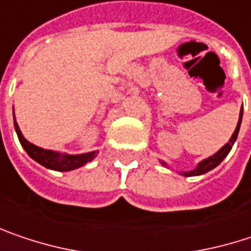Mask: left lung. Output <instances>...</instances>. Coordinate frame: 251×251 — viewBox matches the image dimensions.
<instances>
[{"label":"left lung","instance_id":"8db88e82","mask_svg":"<svg viewBox=\"0 0 251 251\" xmlns=\"http://www.w3.org/2000/svg\"><path fill=\"white\" fill-rule=\"evenodd\" d=\"M241 116H243V107H241V110H240V119H239V124H237V127H236V130H234V133L231 135V138H230V141H228V144H226L223 148L220 149L217 153H214L213 156H210V158H207V159H204L202 162H200L198 164V167L194 170V171L190 172H182V175L184 176H193V175H201V174H205V172L211 171L213 168H216L217 165L228 155V152H230V149L233 148V145H234V142H236V139H237V135H239V129H240V124H241ZM164 165H167L165 162H162Z\"/></svg>","mask_w":251,"mask_h":251}]
</instances>
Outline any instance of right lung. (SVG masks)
Returning a JSON list of instances; mask_svg holds the SVG:
<instances>
[{"label": "right lung", "instance_id": "add662e5", "mask_svg": "<svg viewBox=\"0 0 251 251\" xmlns=\"http://www.w3.org/2000/svg\"><path fill=\"white\" fill-rule=\"evenodd\" d=\"M14 126H15V132L18 135L20 144L23 145V148L25 149V152L37 161L38 164H41L46 168L54 170V171H72L83 167L84 164L90 162L95 156L96 152H89V153H81V155H60L58 152H53V151H47V149L38 148L34 144H30L21 133L20 127L15 122L14 118Z\"/></svg>", "mask_w": 251, "mask_h": 251}]
</instances>
